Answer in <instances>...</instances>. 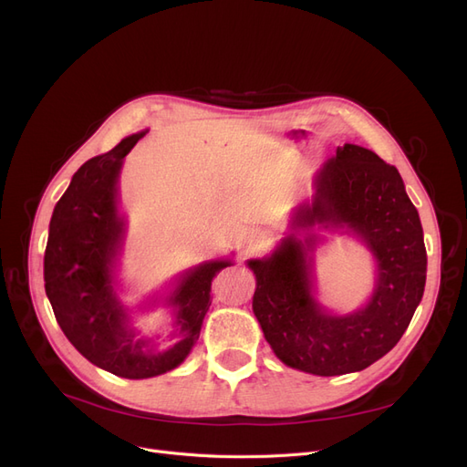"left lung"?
<instances>
[{"label": "left lung", "mask_w": 467, "mask_h": 467, "mask_svg": "<svg viewBox=\"0 0 467 467\" xmlns=\"http://www.w3.org/2000/svg\"><path fill=\"white\" fill-rule=\"evenodd\" d=\"M292 230L315 223L348 227L378 261V285L363 310L336 317L312 296L314 234L294 232L268 259L249 261L256 278L253 313L276 358L299 371L336 377L363 371L398 344L423 297L427 253L417 208L394 166L373 150L344 144L315 180Z\"/></svg>", "instance_id": "8db88e82"}]
</instances>
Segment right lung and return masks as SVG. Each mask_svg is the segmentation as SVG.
Segmentation results:
<instances>
[{
    "label": "right lung",
    "mask_w": 467,
    "mask_h": 467,
    "mask_svg": "<svg viewBox=\"0 0 467 467\" xmlns=\"http://www.w3.org/2000/svg\"><path fill=\"white\" fill-rule=\"evenodd\" d=\"M144 133L123 139L77 170L57 201L44 254V285L57 325L78 353L123 379H150L183 363L199 340L211 307V285L232 261H211L178 280L166 297L173 307V344L154 349L137 337L114 289V261L125 223L118 213V178L123 158Z\"/></svg>",
    "instance_id": "right-lung-1"
}]
</instances>
